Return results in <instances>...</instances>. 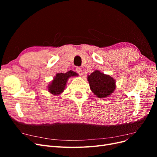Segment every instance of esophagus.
<instances>
[{"mask_svg":"<svg viewBox=\"0 0 157 157\" xmlns=\"http://www.w3.org/2000/svg\"><path fill=\"white\" fill-rule=\"evenodd\" d=\"M76 72H77L79 75H82V73H83L81 68H80V67L76 68Z\"/></svg>","mask_w":157,"mask_h":157,"instance_id":"1","label":"esophagus"}]
</instances>
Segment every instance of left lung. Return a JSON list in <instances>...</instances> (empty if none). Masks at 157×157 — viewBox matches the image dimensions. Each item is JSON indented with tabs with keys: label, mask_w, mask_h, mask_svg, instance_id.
Returning a JSON list of instances; mask_svg holds the SVG:
<instances>
[{
	"label": "left lung",
	"mask_w": 157,
	"mask_h": 157,
	"mask_svg": "<svg viewBox=\"0 0 157 157\" xmlns=\"http://www.w3.org/2000/svg\"><path fill=\"white\" fill-rule=\"evenodd\" d=\"M90 88L94 95L99 98L108 97L115 90V81L113 77L98 70L88 76Z\"/></svg>",
	"instance_id": "obj_1"
}]
</instances>
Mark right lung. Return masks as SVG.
I'll list each match as a JSON object with an SVG mask.
<instances>
[{"mask_svg":"<svg viewBox=\"0 0 157 157\" xmlns=\"http://www.w3.org/2000/svg\"><path fill=\"white\" fill-rule=\"evenodd\" d=\"M75 76H78V74L72 71H69L65 73H58L50 84L48 85V92L54 95H59L65 90L68 78Z\"/></svg>","mask_w":157,"mask_h":157,"instance_id":"obj_1","label":"right lung"}]
</instances>
